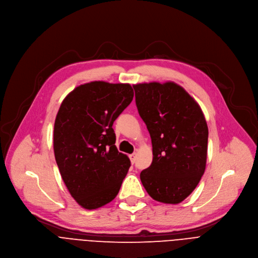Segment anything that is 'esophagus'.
<instances>
[{"label": "esophagus", "instance_id": "esophagus-1", "mask_svg": "<svg viewBox=\"0 0 258 258\" xmlns=\"http://www.w3.org/2000/svg\"><path fill=\"white\" fill-rule=\"evenodd\" d=\"M130 160H131L132 164H134V163H135V160H136V153H132V154H130Z\"/></svg>", "mask_w": 258, "mask_h": 258}]
</instances>
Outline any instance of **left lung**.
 <instances>
[{
	"mask_svg": "<svg viewBox=\"0 0 258 258\" xmlns=\"http://www.w3.org/2000/svg\"><path fill=\"white\" fill-rule=\"evenodd\" d=\"M133 87L153 154L140 174L142 184L154 200L180 203L195 190L207 166V120L198 102L174 82Z\"/></svg>",
	"mask_w": 258,
	"mask_h": 258,
	"instance_id": "obj_1",
	"label": "left lung"
}]
</instances>
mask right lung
<instances>
[{"instance_id": "obj_1", "label": "right lung", "mask_w": 258, "mask_h": 258, "mask_svg": "<svg viewBox=\"0 0 258 258\" xmlns=\"http://www.w3.org/2000/svg\"><path fill=\"white\" fill-rule=\"evenodd\" d=\"M133 97L130 84L94 81L62 101L54 126L55 159L68 192L83 209L111 202L127 174L131 161L115 146L112 126Z\"/></svg>"}]
</instances>
